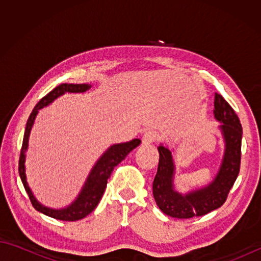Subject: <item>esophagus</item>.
Masks as SVG:
<instances>
[{
  "mask_svg": "<svg viewBox=\"0 0 261 261\" xmlns=\"http://www.w3.org/2000/svg\"><path fill=\"white\" fill-rule=\"evenodd\" d=\"M158 134L153 130H146L142 137V143L143 145H151L156 140H158Z\"/></svg>",
  "mask_w": 261,
  "mask_h": 261,
  "instance_id": "1",
  "label": "esophagus"
}]
</instances>
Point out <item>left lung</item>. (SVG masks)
<instances>
[{
    "instance_id": "1",
    "label": "left lung",
    "mask_w": 261,
    "mask_h": 261,
    "mask_svg": "<svg viewBox=\"0 0 261 261\" xmlns=\"http://www.w3.org/2000/svg\"><path fill=\"white\" fill-rule=\"evenodd\" d=\"M214 116L222 122L220 129L225 141V151L220 170L207 186L181 195L174 190L175 165L168 148L158 147L159 164L153 179L152 193L158 207L171 218L190 219L202 216L222 206L240 171L242 126L234 110L215 93Z\"/></svg>"
}]
</instances>
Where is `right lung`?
Instances as JSON below:
<instances>
[{
	"label": "right lung",
	"mask_w": 261,
	"mask_h": 261,
	"mask_svg": "<svg viewBox=\"0 0 261 261\" xmlns=\"http://www.w3.org/2000/svg\"><path fill=\"white\" fill-rule=\"evenodd\" d=\"M88 88H91V85L88 84H60L59 86L55 87L51 92H49L46 96H43L38 104L32 110V112L28 119L23 142H22V148L20 152V159H19V175L22 180V184L24 186V190L27 191L28 195H29L30 201L39 212L46 214L50 218L62 220V221H77L86 215L93 212V210L97 206L98 202L101 201L103 196V193L105 191V187L108 184V179L110 178L111 174L114 169L116 165H119L122 160H123L127 153L134 150L135 148L140 145V139H134L129 142L118 143V145L111 146L107 151H105L102 157L97 160V163L94 166L92 171L88 175L87 179L85 181L84 186H83L82 191L80 193L79 197L71 203L69 206L62 210H54L43 206L39 203L36 197L30 190L29 185L27 182L25 177V151L28 149V141H29V136L31 127L35 122L36 116L38 114V111L42 109L43 107H47L50 104L54 99H56L58 96L63 95L66 92L68 93H83L86 92Z\"/></svg>",
	"instance_id": "1"
}]
</instances>
